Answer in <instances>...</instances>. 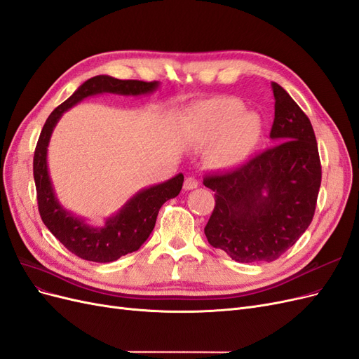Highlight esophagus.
Listing matches in <instances>:
<instances>
[{"instance_id": "1", "label": "esophagus", "mask_w": 359, "mask_h": 359, "mask_svg": "<svg viewBox=\"0 0 359 359\" xmlns=\"http://www.w3.org/2000/svg\"><path fill=\"white\" fill-rule=\"evenodd\" d=\"M198 186H199V181L194 177H189V178H186V181H184V189L186 190H193Z\"/></svg>"}]
</instances>
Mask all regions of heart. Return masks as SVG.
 Masks as SVG:
<instances>
[{"mask_svg":"<svg viewBox=\"0 0 359 359\" xmlns=\"http://www.w3.org/2000/svg\"><path fill=\"white\" fill-rule=\"evenodd\" d=\"M243 111V104L233 99L211 100L198 107L196 116L203 124L206 135L214 139L226 133L212 154L219 166L241 165L259 142L262 133L259 116Z\"/></svg>","mask_w":359,"mask_h":359,"instance_id":"heart-1","label":"heart"}]
</instances>
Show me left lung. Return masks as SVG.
Segmentation results:
<instances>
[{"label":"left lung","mask_w":359,"mask_h":359,"mask_svg":"<svg viewBox=\"0 0 359 359\" xmlns=\"http://www.w3.org/2000/svg\"><path fill=\"white\" fill-rule=\"evenodd\" d=\"M274 147L224 173L203 178L215 206L205 226L208 243L241 264L273 262L310 226L322 168L309 116L276 82Z\"/></svg>","instance_id":"1"}]
</instances>
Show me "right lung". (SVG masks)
<instances>
[{
    "instance_id": "add662e5",
    "label": "right lung",
    "mask_w": 359,
    "mask_h": 359,
    "mask_svg": "<svg viewBox=\"0 0 359 359\" xmlns=\"http://www.w3.org/2000/svg\"><path fill=\"white\" fill-rule=\"evenodd\" d=\"M157 88L158 82L156 81H121L106 74L94 76L83 82L57 109H53L41 128L34 151V163H32L39 212L52 235L69 252L81 259L106 264L139 250V247L148 240L149 233L153 232L161 205L180 194L184 175L178 173L169 181L140 190L119 210L118 214L109 217L103 227L90 226L79 217L64 210L53 191L46 160L53 127L57 126L64 112L90 95L102 93L142 95L153 93Z\"/></svg>"
}]
</instances>
